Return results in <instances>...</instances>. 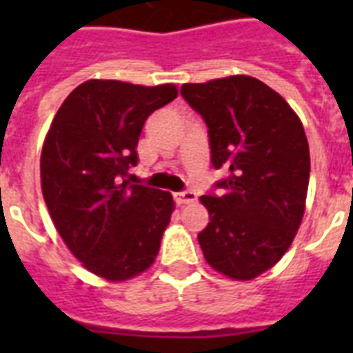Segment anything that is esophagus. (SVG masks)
<instances>
[{
    "label": "esophagus",
    "instance_id": "obj_1",
    "mask_svg": "<svg viewBox=\"0 0 353 353\" xmlns=\"http://www.w3.org/2000/svg\"><path fill=\"white\" fill-rule=\"evenodd\" d=\"M174 198H176V201L179 205H183V203H194V201L198 199V194L188 188V190H183V192L174 194Z\"/></svg>",
    "mask_w": 353,
    "mask_h": 353
}]
</instances>
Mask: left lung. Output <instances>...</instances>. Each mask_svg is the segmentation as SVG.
Listing matches in <instances>:
<instances>
[{
  "instance_id": "8db88e82",
  "label": "left lung",
  "mask_w": 353,
  "mask_h": 353,
  "mask_svg": "<svg viewBox=\"0 0 353 353\" xmlns=\"http://www.w3.org/2000/svg\"><path fill=\"white\" fill-rule=\"evenodd\" d=\"M209 128L210 161L227 174L201 203L210 216L198 234L205 260L236 280L273 268L295 238L310 183V148L301 119L252 77L181 85Z\"/></svg>"
}]
</instances>
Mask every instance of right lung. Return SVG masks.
<instances>
[{"label": "right lung", "instance_id": "right-lung-1", "mask_svg": "<svg viewBox=\"0 0 353 353\" xmlns=\"http://www.w3.org/2000/svg\"><path fill=\"white\" fill-rule=\"evenodd\" d=\"M176 97L172 84L88 80L52 119L40 159L43 199L69 251L102 279H132L159 252L174 199L126 177L146 119Z\"/></svg>", "mask_w": 353, "mask_h": 353}]
</instances>
